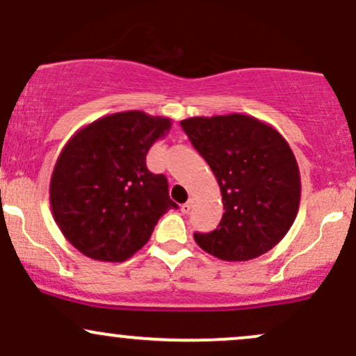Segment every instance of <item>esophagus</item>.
<instances>
[{
    "instance_id": "obj_1",
    "label": "esophagus",
    "mask_w": 356,
    "mask_h": 356,
    "mask_svg": "<svg viewBox=\"0 0 356 356\" xmlns=\"http://www.w3.org/2000/svg\"><path fill=\"white\" fill-rule=\"evenodd\" d=\"M191 207H193V200H188L186 203L181 204V211H183V213H190Z\"/></svg>"
}]
</instances>
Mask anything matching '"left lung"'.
I'll return each mask as SVG.
<instances>
[{
  "label": "left lung",
  "instance_id": "1",
  "mask_svg": "<svg viewBox=\"0 0 356 356\" xmlns=\"http://www.w3.org/2000/svg\"><path fill=\"white\" fill-rule=\"evenodd\" d=\"M183 131L207 160L223 200V218L195 233L202 250L225 261H248L270 252L291 228L300 207L298 163L286 140L254 116H193Z\"/></svg>",
  "mask_w": 356,
  "mask_h": 356
}]
</instances>
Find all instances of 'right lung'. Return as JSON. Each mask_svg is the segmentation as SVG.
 <instances>
[{
    "label": "right lung",
    "instance_id": "add662e5",
    "mask_svg": "<svg viewBox=\"0 0 356 356\" xmlns=\"http://www.w3.org/2000/svg\"><path fill=\"white\" fill-rule=\"evenodd\" d=\"M171 120L121 111L86 124L61 149L49 181L58 228L78 252L124 261L143 248L170 208L165 175L146 168V153Z\"/></svg>",
    "mask_w": 356,
    "mask_h": 356
}]
</instances>
